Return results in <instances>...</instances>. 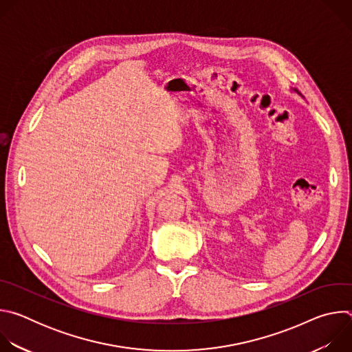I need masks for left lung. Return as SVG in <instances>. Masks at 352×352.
<instances>
[{
  "label": "left lung",
  "mask_w": 352,
  "mask_h": 352,
  "mask_svg": "<svg viewBox=\"0 0 352 352\" xmlns=\"http://www.w3.org/2000/svg\"><path fill=\"white\" fill-rule=\"evenodd\" d=\"M295 91H296V93H298V90H295ZM298 94H299V93H298Z\"/></svg>",
  "instance_id": "left-lung-1"
}]
</instances>
